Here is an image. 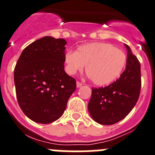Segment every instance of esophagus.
Listing matches in <instances>:
<instances>
[{
  "label": "esophagus",
  "instance_id": "obj_1",
  "mask_svg": "<svg viewBox=\"0 0 155 155\" xmlns=\"http://www.w3.org/2000/svg\"><path fill=\"white\" fill-rule=\"evenodd\" d=\"M82 85H83V84H82V82H79V81H77V82H76V87H77V88L81 87V86H82Z\"/></svg>",
  "mask_w": 155,
  "mask_h": 155
}]
</instances>
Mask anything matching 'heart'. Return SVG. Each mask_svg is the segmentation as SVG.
Returning a JSON list of instances; mask_svg holds the SVG:
<instances>
[{
  "instance_id": "obj_1",
  "label": "heart",
  "mask_w": 155,
  "mask_h": 155,
  "mask_svg": "<svg viewBox=\"0 0 155 155\" xmlns=\"http://www.w3.org/2000/svg\"><path fill=\"white\" fill-rule=\"evenodd\" d=\"M126 54L107 43L82 45L76 52L64 55L66 69L69 74L81 72L86 66V74L94 84L106 86L116 80L126 65Z\"/></svg>"
}]
</instances>
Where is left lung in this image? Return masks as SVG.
I'll use <instances>...</instances> for the list:
<instances>
[{"instance_id":"1","label":"left lung","mask_w":155,"mask_h":155,"mask_svg":"<svg viewBox=\"0 0 155 155\" xmlns=\"http://www.w3.org/2000/svg\"><path fill=\"white\" fill-rule=\"evenodd\" d=\"M125 69L109 86L92 88L88 104L91 117L101 125H111L128 115L135 105L141 91V65L128 45Z\"/></svg>"}]
</instances>
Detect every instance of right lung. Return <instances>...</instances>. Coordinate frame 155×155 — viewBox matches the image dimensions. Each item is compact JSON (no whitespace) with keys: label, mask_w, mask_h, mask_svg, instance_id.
<instances>
[{"label":"right lung","mask_w":155,"mask_h":155,"mask_svg":"<svg viewBox=\"0 0 155 155\" xmlns=\"http://www.w3.org/2000/svg\"><path fill=\"white\" fill-rule=\"evenodd\" d=\"M64 39L44 37L27 46L14 69V84L21 110L32 121L49 124L63 115L76 88L64 70Z\"/></svg>","instance_id":"1"}]
</instances>
